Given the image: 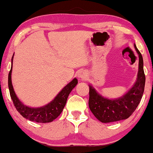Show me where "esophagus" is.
I'll list each match as a JSON object with an SVG mask.
<instances>
[{
    "label": "esophagus",
    "instance_id": "esophagus-1",
    "mask_svg": "<svg viewBox=\"0 0 153 153\" xmlns=\"http://www.w3.org/2000/svg\"><path fill=\"white\" fill-rule=\"evenodd\" d=\"M77 76H78V78L80 79V80H83V79H85L86 78V74H85V72L81 71V72H79L78 73Z\"/></svg>",
    "mask_w": 153,
    "mask_h": 153
}]
</instances>
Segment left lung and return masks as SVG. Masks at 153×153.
I'll list each match as a JSON object with an SVG mask.
<instances>
[{"mask_svg": "<svg viewBox=\"0 0 153 153\" xmlns=\"http://www.w3.org/2000/svg\"><path fill=\"white\" fill-rule=\"evenodd\" d=\"M134 47L139 60L137 79L126 94L118 99L109 100L102 97L92 85H89V108L102 123H112L128 118L140 103L144 92L146 76L143 57L135 45Z\"/></svg>", "mask_w": 153, "mask_h": 153, "instance_id": "obj_1", "label": "left lung"}]
</instances>
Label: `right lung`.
<instances>
[{"label": "right lung", "instance_id": "right-lung-1", "mask_svg": "<svg viewBox=\"0 0 153 153\" xmlns=\"http://www.w3.org/2000/svg\"><path fill=\"white\" fill-rule=\"evenodd\" d=\"M12 62L13 56L12 58V67L9 74H8V87L10 90V97L18 112L24 117L30 121L37 123H50L58 117L61 114L65 106L67 100L71 91L78 83V80L74 78L73 80L65 86L62 91L58 94L57 96L47 105L38 108H31L24 105L16 97L14 93L13 86L12 84L11 74L12 70Z\"/></svg>", "mask_w": 153, "mask_h": 153}]
</instances>
